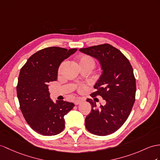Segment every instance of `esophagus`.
<instances>
[{"label":"esophagus","instance_id":"obj_1","mask_svg":"<svg viewBox=\"0 0 160 160\" xmlns=\"http://www.w3.org/2000/svg\"><path fill=\"white\" fill-rule=\"evenodd\" d=\"M83 101V99H81V98H77L76 100H75V101H74V103H75V105H78L81 102H82Z\"/></svg>","mask_w":160,"mask_h":160}]
</instances>
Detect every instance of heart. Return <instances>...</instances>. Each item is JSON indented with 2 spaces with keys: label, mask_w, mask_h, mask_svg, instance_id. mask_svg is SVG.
<instances>
[{
  "label": "heart",
  "mask_w": 160,
  "mask_h": 160,
  "mask_svg": "<svg viewBox=\"0 0 160 160\" xmlns=\"http://www.w3.org/2000/svg\"><path fill=\"white\" fill-rule=\"evenodd\" d=\"M77 61L80 67H89L93 68L95 66L94 59H93L92 56H88V55H82V56H79L77 58ZM85 89H86V86H85V85H81L79 88L80 92H83Z\"/></svg>",
  "instance_id": "heart-1"
}]
</instances>
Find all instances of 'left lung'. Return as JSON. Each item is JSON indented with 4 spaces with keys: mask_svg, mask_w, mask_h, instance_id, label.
<instances>
[{
    "mask_svg": "<svg viewBox=\"0 0 160 160\" xmlns=\"http://www.w3.org/2000/svg\"><path fill=\"white\" fill-rule=\"evenodd\" d=\"M79 51L99 61L102 72L91 96H100L106 101V104L98 108L92 99H87L92 111L85 118V127L95 135L111 134L122 126L133 107L136 90L133 69L127 58L109 44Z\"/></svg>",
    "mask_w": 160,
    "mask_h": 160,
    "instance_id": "8db88e82",
    "label": "left lung"
}]
</instances>
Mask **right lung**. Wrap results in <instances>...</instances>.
Masks as SVG:
<instances>
[{
    "instance_id": "right-lung-1",
    "label": "right lung",
    "mask_w": 160,
    "mask_h": 160,
    "mask_svg": "<svg viewBox=\"0 0 160 160\" xmlns=\"http://www.w3.org/2000/svg\"><path fill=\"white\" fill-rule=\"evenodd\" d=\"M77 49L57 47L42 49L31 56L19 72L17 95L20 109L31 128L43 136H54L64 129V117L75 104L53 102L49 83L57 80L60 64Z\"/></svg>"
}]
</instances>
